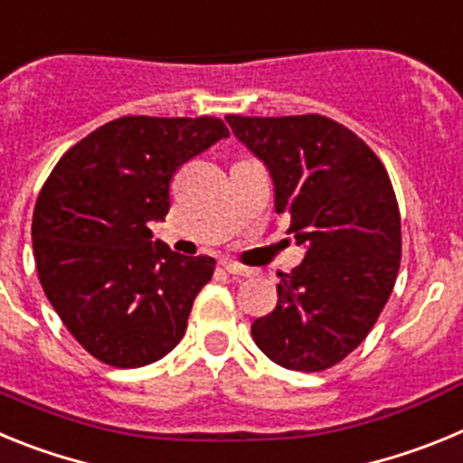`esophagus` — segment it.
I'll return each mask as SVG.
<instances>
[{"mask_svg": "<svg viewBox=\"0 0 463 463\" xmlns=\"http://www.w3.org/2000/svg\"><path fill=\"white\" fill-rule=\"evenodd\" d=\"M222 267H224V271L227 273H232V276H250V269H245V267H241V264H236V261H222Z\"/></svg>", "mask_w": 463, "mask_h": 463, "instance_id": "34e87169", "label": "esophagus"}]
</instances>
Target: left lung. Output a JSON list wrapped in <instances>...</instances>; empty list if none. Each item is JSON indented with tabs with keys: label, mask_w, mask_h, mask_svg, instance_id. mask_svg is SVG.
Listing matches in <instances>:
<instances>
[{
	"label": "left lung",
	"mask_w": 463,
	"mask_h": 463,
	"mask_svg": "<svg viewBox=\"0 0 463 463\" xmlns=\"http://www.w3.org/2000/svg\"><path fill=\"white\" fill-rule=\"evenodd\" d=\"M224 120L267 166L273 208L306 248L252 338L282 369H329L366 338L394 288L401 218L390 175L357 134L325 116Z\"/></svg>",
	"instance_id": "1"
}]
</instances>
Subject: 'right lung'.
Here are the masks:
<instances>
[{"mask_svg":"<svg viewBox=\"0 0 463 463\" xmlns=\"http://www.w3.org/2000/svg\"><path fill=\"white\" fill-rule=\"evenodd\" d=\"M218 118L127 116L79 141L52 169L32 220L36 271L60 320L99 362L138 369L169 354L213 257L153 241L175 169L227 138Z\"/></svg>","mask_w":463,"mask_h":463,"instance_id":"right-lung-1","label":"right lung"}]
</instances>
